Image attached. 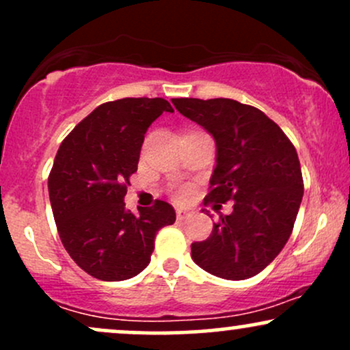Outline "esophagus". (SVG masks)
<instances>
[{"label":"esophagus","mask_w":350,"mask_h":350,"mask_svg":"<svg viewBox=\"0 0 350 350\" xmlns=\"http://www.w3.org/2000/svg\"><path fill=\"white\" fill-rule=\"evenodd\" d=\"M191 215H192V212L187 211V208H178V211H176V217H178L179 220L187 219V217H191Z\"/></svg>","instance_id":"1"}]
</instances>
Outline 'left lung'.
I'll return each mask as SVG.
<instances>
[{"mask_svg": "<svg viewBox=\"0 0 350 350\" xmlns=\"http://www.w3.org/2000/svg\"><path fill=\"white\" fill-rule=\"evenodd\" d=\"M176 110L214 136L217 164L204 204L234 200L204 242L191 245L202 270L226 280L258 275L290 239L304 184L298 152L258 108L230 98H172Z\"/></svg>", "mask_w": 350, "mask_h": 350, "instance_id": "left-lung-1", "label": "left lung"}]
</instances>
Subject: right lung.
I'll return each instance as SVG.
<instances>
[{"instance_id":"right-lung-1","label":"right lung","mask_w":350,"mask_h":350,"mask_svg":"<svg viewBox=\"0 0 350 350\" xmlns=\"http://www.w3.org/2000/svg\"><path fill=\"white\" fill-rule=\"evenodd\" d=\"M163 111H174L164 98L102 103L55 154L47 180L55 226L70 258L94 278L122 281L142 273L158 230L174 224V208L164 200L136 215L123 202L144 133Z\"/></svg>"}]
</instances>
